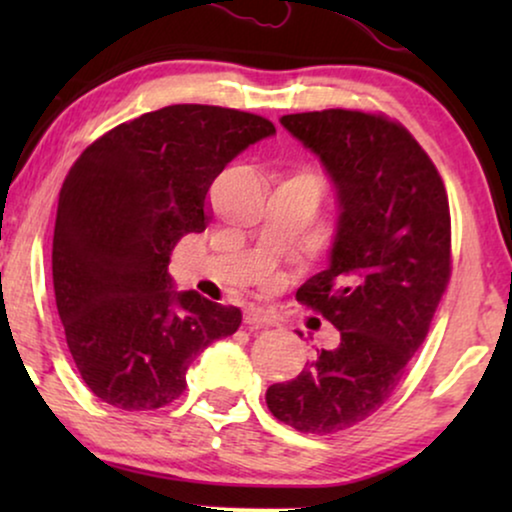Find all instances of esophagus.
<instances>
[{
  "label": "esophagus",
  "instance_id": "obj_1",
  "mask_svg": "<svg viewBox=\"0 0 512 512\" xmlns=\"http://www.w3.org/2000/svg\"><path fill=\"white\" fill-rule=\"evenodd\" d=\"M244 324H254V326H272L275 324V317L268 310H263V307L258 305H249L247 310H244Z\"/></svg>",
  "mask_w": 512,
  "mask_h": 512
}]
</instances>
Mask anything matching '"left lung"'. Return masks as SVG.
Returning <instances> with one entry per match:
<instances>
[{
  "instance_id": "left-lung-1",
  "label": "left lung",
  "mask_w": 512,
  "mask_h": 512,
  "mask_svg": "<svg viewBox=\"0 0 512 512\" xmlns=\"http://www.w3.org/2000/svg\"><path fill=\"white\" fill-rule=\"evenodd\" d=\"M279 123L319 158L338 198L326 270L296 293L338 328V345L272 384L265 403L279 422L326 436L382 408L422 347L450 279V205L403 125L347 109Z\"/></svg>"
}]
</instances>
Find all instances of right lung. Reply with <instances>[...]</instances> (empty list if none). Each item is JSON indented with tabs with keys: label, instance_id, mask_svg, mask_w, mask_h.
Returning <instances> with one entry per match:
<instances>
[{
	"label": "right lung",
	"instance_id": "add662e5",
	"mask_svg": "<svg viewBox=\"0 0 512 512\" xmlns=\"http://www.w3.org/2000/svg\"><path fill=\"white\" fill-rule=\"evenodd\" d=\"M275 135L247 111L172 104L90 144L60 188L55 305L83 382L121 410L184 394L195 356L240 328L242 312L167 272L174 244L212 219L207 193L230 160Z\"/></svg>",
	"mask_w": 512,
	"mask_h": 512
}]
</instances>
